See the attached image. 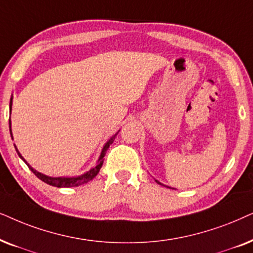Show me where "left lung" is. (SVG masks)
Returning a JSON list of instances; mask_svg holds the SVG:
<instances>
[{"mask_svg":"<svg viewBox=\"0 0 253 253\" xmlns=\"http://www.w3.org/2000/svg\"><path fill=\"white\" fill-rule=\"evenodd\" d=\"M155 181H156V183L157 184H160V185H162V186H166V185H163V184H162V183H160V181H158V180H155ZM167 187H169V186H167ZM170 188V187H169Z\"/></svg>","mask_w":253,"mask_h":253,"instance_id":"left-lung-1","label":"left lung"}]
</instances>
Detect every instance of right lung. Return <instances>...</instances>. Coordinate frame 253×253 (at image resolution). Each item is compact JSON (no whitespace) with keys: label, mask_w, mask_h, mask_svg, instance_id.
<instances>
[{"label":"right lung","mask_w":253,"mask_h":253,"mask_svg":"<svg viewBox=\"0 0 253 253\" xmlns=\"http://www.w3.org/2000/svg\"><path fill=\"white\" fill-rule=\"evenodd\" d=\"M11 109H12V96H11V98H10V104H9L10 113H11ZM9 129H10V135H11V139H12L11 120H10V119H9ZM118 133H119V130H118V132L114 134V135L111 137V139L107 141L105 144H104L103 149H102V151H100L98 161H97V163H96V167L91 168V169H90L89 171H86V172L81 174V176H74V177H49V176H46V174H43L42 172H39V171H37L36 169H33V168L30 166L28 162L25 161V158L22 156L21 153H19L16 146H15V149L17 151V154H18V156L25 162V164L29 167V169L31 170L32 172L35 173L40 180H42L43 183L52 185V186H55V187H75V186H80V185H83V184L87 183V181L92 180L93 178H95L97 174H98L100 168H102L103 163H104V156H105V154H106L107 149H109L110 144L113 143V141H114V139H116Z\"/></svg>","instance_id":"add662e5"}]
</instances>
